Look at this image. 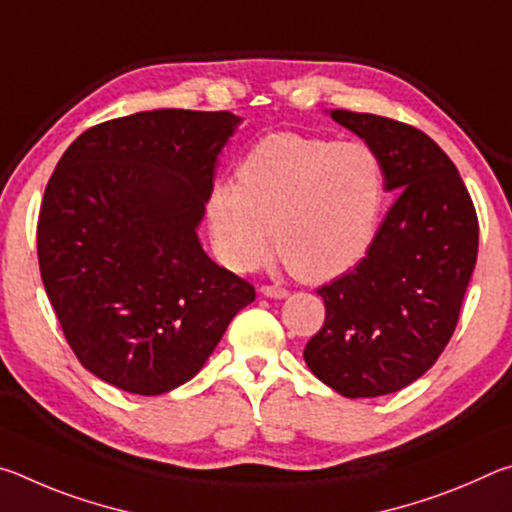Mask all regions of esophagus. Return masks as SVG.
<instances>
[{"label": "esophagus", "instance_id": "1", "mask_svg": "<svg viewBox=\"0 0 512 512\" xmlns=\"http://www.w3.org/2000/svg\"><path fill=\"white\" fill-rule=\"evenodd\" d=\"M262 293L266 298H275V300H280V298H287L289 296V291L284 289V287H275V284H264L262 287Z\"/></svg>", "mask_w": 512, "mask_h": 512}]
</instances>
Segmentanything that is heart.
Returning a JSON list of instances; mask_svg holds the SVG:
<instances>
[{
    "label": "heart",
    "instance_id": "heart-1",
    "mask_svg": "<svg viewBox=\"0 0 512 512\" xmlns=\"http://www.w3.org/2000/svg\"><path fill=\"white\" fill-rule=\"evenodd\" d=\"M237 183H216L207 198L216 253L250 271L273 244L302 280L348 271L377 237L386 171L372 146L296 133H271L250 146Z\"/></svg>",
    "mask_w": 512,
    "mask_h": 512
}]
</instances>
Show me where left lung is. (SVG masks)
Listing matches in <instances>:
<instances>
[{
  "mask_svg": "<svg viewBox=\"0 0 512 512\" xmlns=\"http://www.w3.org/2000/svg\"><path fill=\"white\" fill-rule=\"evenodd\" d=\"M377 151L397 198L366 257L318 289L325 323L309 370L343 397H379L420 379L452 339L479 250V219L458 169L418 128L332 110Z\"/></svg>",
  "mask_w": 512,
  "mask_h": 512,
  "instance_id": "obj_1",
  "label": "left lung"
}]
</instances>
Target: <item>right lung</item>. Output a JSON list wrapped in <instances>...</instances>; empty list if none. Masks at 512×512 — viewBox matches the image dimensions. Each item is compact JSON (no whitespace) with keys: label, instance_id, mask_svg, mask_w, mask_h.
<instances>
[{"label":"right lung","instance_id":"obj_1","mask_svg":"<svg viewBox=\"0 0 512 512\" xmlns=\"http://www.w3.org/2000/svg\"><path fill=\"white\" fill-rule=\"evenodd\" d=\"M228 110H146L69 144L38 216V262L63 334L92 375L135 395L192 379L253 284L198 241Z\"/></svg>","mask_w":512,"mask_h":512}]
</instances>
